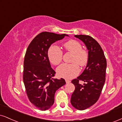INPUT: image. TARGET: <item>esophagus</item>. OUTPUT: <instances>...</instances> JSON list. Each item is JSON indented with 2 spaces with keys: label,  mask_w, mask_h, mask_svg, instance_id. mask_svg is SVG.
Here are the masks:
<instances>
[{
  "label": "esophagus",
  "mask_w": 122,
  "mask_h": 122,
  "mask_svg": "<svg viewBox=\"0 0 122 122\" xmlns=\"http://www.w3.org/2000/svg\"><path fill=\"white\" fill-rule=\"evenodd\" d=\"M66 83H67V84H68L71 82V81L68 79H66Z\"/></svg>",
  "instance_id": "1"
}]
</instances>
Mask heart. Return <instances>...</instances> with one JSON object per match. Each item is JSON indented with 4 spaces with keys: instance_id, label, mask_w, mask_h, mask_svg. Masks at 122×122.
Instances as JSON below:
<instances>
[{
    "instance_id": "obj_1",
    "label": "heart",
    "mask_w": 122,
    "mask_h": 122,
    "mask_svg": "<svg viewBox=\"0 0 122 122\" xmlns=\"http://www.w3.org/2000/svg\"><path fill=\"white\" fill-rule=\"evenodd\" d=\"M66 51L72 54L71 61L72 63H63L59 66L56 71L60 77L65 79H72L79 74L80 69L79 66L84 67L88 63L89 54L82 49V45L75 40H70L64 44ZM48 57L50 62L54 65H58L63 58V51L58 46L51 45L48 50Z\"/></svg>"
}]
</instances>
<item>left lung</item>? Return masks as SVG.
I'll return each instance as SVG.
<instances>
[{
	"instance_id": "1",
	"label": "left lung",
	"mask_w": 122,
	"mask_h": 122,
	"mask_svg": "<svg viewBox=\"0 0 122 122\" xmlns=\"http://www.w3.org/2000/svg\"><path fill=\"white\" fill-rule=\"evenodd\" d=\"M75 37L83 42L89 54L86 68L77 79L71 81L75 89L71 103L75 109L83 110L94 105L100 98L106 80L107 63L102 49L94 38L87 35ZM81 80L85 82L83 85L79 83Z\"/></svg>"
}]
</instances>
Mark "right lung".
Listing matches in <instances>:
<instances>
[{
  "label": "right lung",
  "mask_w": 122,
  "mask_h": 122,
  "mask_svg": "<svg viewBox=\"0 0 122 122\" xmlns=\"http://www.w3.org/2000/svg\"><path fill=\"white\" fill-rule=\"evenodd\" d=\"M68 36L65 34L42 32L31 41L25 53L23 81L30 102L41 110L45 111L54 104L56 91L66 84L64 79L54 78L48 50L52 43Z\"/></svg>",
  "instance_id": "1"
}]
</instances>
